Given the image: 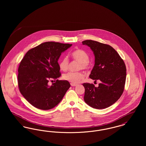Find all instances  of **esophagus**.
Here are the masks:
<instances>
[{
	"mask_svg": "<svg viewBox=\"0 0 146 146\" xmlns=\"http://www.w3.org/2000/svg\"><path fill=\"white\" fill-rule=\"evenodd\" d=\"M70 85H71V86H76L77 85V84H73V83H71L70 84Z\"/></svg>",
	"mask_w": 146,
	"mask_h": 146,
	"instance_id": "1",
	"label": "esophagus"
}]
</instances>
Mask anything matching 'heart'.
<instances>
[{
  "instance_id": "b5f03b06",
  "label": "heart",
  "mask_w": 146,
  "mask_h": 146,
  "mask_svg": "<svg viewBox=\"0 0 146 146\" xmlns=\"http://www.w3.org/2000/svg\"><path fill=\"white\" fill-rule=\"evenodd\" d=\"M73 58L79 62V70H88L90 68L89 55V54L82 49H77L72 53ZM70 66V61L67 57H63L59 62V67L63 71H66L68 69ZM63 79L73 84L79 83L85 78V74L83 72H69L63 75Z\"/></svg>"
}]
</instances>
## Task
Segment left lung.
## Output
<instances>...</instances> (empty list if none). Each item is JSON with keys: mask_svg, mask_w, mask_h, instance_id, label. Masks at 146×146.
Wrapping results in <instances>:
<instances>
[{"mask_svg": "<svg viewBox=\"0 0 146 146\" xmlns=\"http://www.w3.org/2000/svg\"><path fill=\"white\" fill-rule=\"evenodd\" d=\"M82 43L89 46L95 56V63L89 77L101 82L98 88L93 84H83L84 101L96 109L107 108L117 102L123 93L126 76L125 63L109 45L91 40Z\"/></svg>", "mask_w": 146, "mask_h": 146, "instance_id": "obj_1", "label": "left lung"}]
</instances>
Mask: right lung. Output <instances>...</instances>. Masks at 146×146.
Masks as SVG:
<instances>
[{
    "label": "right lung",
    "mask_w": 146,
    "mask_h": 146,
    "mask_svg": "<svg viewBox=\"0 0 146 146\" xmlns=\"http://www.w3.org/2000/svg\"><path fill=\"white\" fill-rule=\"evenodd\" d=\"M72 45L45 42L28 50L21 60L18 68L19 88L35 108L49 110L55 107L70 88L68 81L57 79L61 76L57 61L61 53ZM54 80L55 83L50 87L48 82Z\"/></svg>",
    "instance_id": "right-lung-1"
}]
</instances>
